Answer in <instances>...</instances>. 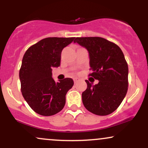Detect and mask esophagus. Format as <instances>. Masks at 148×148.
<instances>
[{"label":"esophagus","mask_w":148,"mask_h":148,"mask_svg":"<svg viewBox=\"0 0 148 148\" xmlns=\"http://www.w3.org/2000/svg\"><path fill=\"white\" fill-rule=\"evenodd\" d=\"M80 79H78V78H75V79H74V84H76V83L78 82V81H79Z\"/></svg>","instance_id":"34e87169"}]
</instances>
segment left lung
<instances>
[{
	"mask_svg": "<svg viewBox=\"0 0 148 148\" xmlns=\"http://www.w3.org/2000/svg\"><path fill=\"white\" fill-rule=\"evenodd\" d=\"M88 50L92 78L99 81L92 86L88 80L82 93L86 109L97 115L115 111L128 90V64L121 49L113 42L99 37H76L74 41Z\"/></svg>",
	"mask_w": 148,
	"mask_h": 148,
	"instance_id": "obj_1",
	"label": "left lung"
}]
</instances>
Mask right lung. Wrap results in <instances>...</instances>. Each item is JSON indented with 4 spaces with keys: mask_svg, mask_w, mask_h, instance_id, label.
<instances>
[{
    "mask_svg": "<svg viewBox=\"0 0 148 148\" xmlns=\"http://www.w3.org/2000/svg\"><path fill=\"white\" fill-rule=\"evenodd\" d=\"M75 37H47L32 45L25 53L19 70L22 95L35 113L50 116L65 104L67 91L74 81L66 78L56 82L52 68L60 65L61 52Z\"/></svg>",
    "mask_w": 148,
    "mask_h": 148,
    "instance_id": "1",
    "label": "right lung"
}]
</instances>
